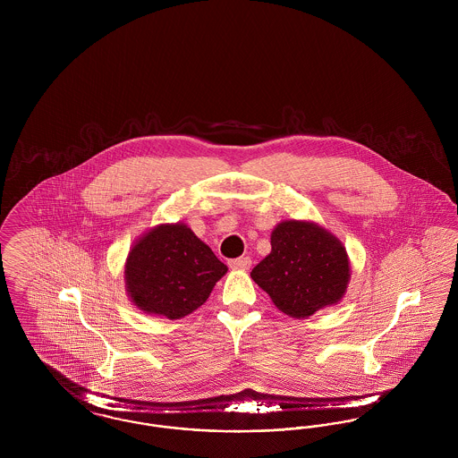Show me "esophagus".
I'll return each mask as SVG.
<instances>
[{
  "label": "esophagus",
  "mask_w": 458,
  "mask_h": 458,
  "mask_svg": "<svg viewBox=\"0 0 458 458\" xmlns=\"http://www.w3.org/2000/svg\"><path fill=\"white\" fill-rule=\"evenodd\" d=\"M250 264H252L250 258H239V259H232L228 262V266L232 269H240V271H247L250 267Z\"/></svg>",
  "instance_id": "esophagus-1"
}]
</instances>
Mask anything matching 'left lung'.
<instances>
[{
  "label": "left lung",
  "instance_id": "left-lung-1",
  "mask_svg": "<svg viewBox=\"0 0 458 458\" xmlns=\"http://www.w3.org/2000/svg\"><path fill=\"white\" fill-rule=\"evenodd\" d=\"M286 316L304 319L338 304L350 282L344 243L310 221L290 219L271 233V252L250 273Z\"/></svg>",
  "mask_w": 458,
  "mask_h": 458
}]
</instances>
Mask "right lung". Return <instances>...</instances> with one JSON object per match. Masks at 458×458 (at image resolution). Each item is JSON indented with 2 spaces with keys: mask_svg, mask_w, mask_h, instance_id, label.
Segmentation results:
<instances>
[{
  "mask_svg": "<svg viewBox=\"0 0 458 458\" xmlns=\"http://www.w3.org/2000/svg\"><path fill=\"white\" fill-rule=\"evenodd\" d=\"M228 267L183 223L157 225L133 243L125 288L140 310L180 319L204 304Z\"/></svg>",
  "mask_w": 458,
  "mask_h": 458,
  "instance_id": "1",
  "label": "right lung"
}]
</instances>
